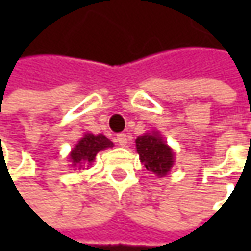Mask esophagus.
I'll list each match as a JSON object with an SVG mask.
<instances>
[{"label":"esophagus","instance_id":"obj_1","mask_svg":"<svg viewBox=\"0 0 251 251\" xmlns=\"http://www.w3.org/2000/svg\"><path fill=\"white\" fill-rule=\"evenodd\" d=\"M127 141H128L127 134H124V132H120V134L116 135V142H117L119 145H121V147H126V145H127Z\"/></svg>","mask_w":251,"mask_h":251}]
</instances>
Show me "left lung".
Masks as SVG:
<instances>
[{"mask_svg": "<svg viewBox=\"0 0 251 251\" xmlns=\"http://www.w3.org/2000/svg\"><path fill=\"white\" fill-rule=\"evenodd\" d=\"M140 160L147 170L163 177L173 166V152L163 142L158 132L142 135L135 140Z\"/></svg>", "mask_w": 251, "mask_h": 251, "instance_id": "1", "label": "left lung"}]
</instances>
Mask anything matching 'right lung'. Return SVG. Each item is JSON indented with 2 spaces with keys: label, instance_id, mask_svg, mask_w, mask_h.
Segmentation results:
<instances>
[{
  "label": "right lung",
  "instance_id": "1",
  "mask_svg": "<svg viewBox=\"0 0 251 251\" xmlns=\"http://www.w3.org/2000/svg\"><path fill=\"white\" fill-rule=\"evenodd\" d=\"M110 147H113V142L104 135L85 134L82 140L75 145L70 158L73 160L74 166L82 168L86 165H91L99 151L110 148Z\"/></svg>",
  "mask_w": 251,
  "mask_h": 251
}]
</instances>
